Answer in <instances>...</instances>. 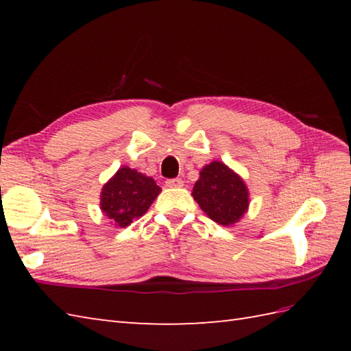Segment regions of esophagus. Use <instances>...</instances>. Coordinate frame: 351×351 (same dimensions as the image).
<instances>
[{
  "instance_id": "esophagus-1",
  "label": "esophagus",
  "mask_w": 351,
  "mask_h": 351,
  "mask_svg": "<svg viewBox=\"0 0 351 351\" xmlns=\"http://www.w3.org/2000/svg\"><path fill=\"white\" fill-rule=\"evenodd\" d=\"M166 185L167 187H182L184 181L181 180V178H171V180L166 181Z\"/></svg>"
}]
</instances>
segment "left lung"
I'll return each instance as SVG.
<instances>
[{
  "label": "left lung",
  "mask_w": 351,
  "mask_h": 351,
  "mask_svg": "<svg viewBox=\"0 0 351 351\" xmlns=\"http://www.w3.org/2000/svg\"><path fill=\"white\" fill-rule=\"evenodd\" d=\"M193 197L208 217L223 226L237 223L249 206L245 184L220 161H213L202 169Z\"/></svg>",
  "instance_id": "1"
}]
</instances>
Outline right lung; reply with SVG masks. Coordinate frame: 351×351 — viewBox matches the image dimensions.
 Here are the masks:
<instances>
[{
    "label": "right lung",
    "instance_id": "1",
    "mask_svg": "<svg viewBox=\"0 0 351 351\" xmlns=\"http://www.w3.org/2000/svg\"><path fill=\"white\" fill-rule=\"evenodd\" d=\"M160 191L161 189L152 178L134 169L122 167L104 185L101 210L116 226L125 228L149 210Z\"/></svg>",
    "mask_w": 351,
    "mask_h": 351
}]
</instances>
